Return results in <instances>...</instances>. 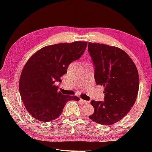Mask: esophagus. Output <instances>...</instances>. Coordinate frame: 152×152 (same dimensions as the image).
<instances>
[{
  "mask_svg": "<svg viewBox=\"0 0 152 152\" xmlns=\"http://www.w3.org/2000/svg\"><path fill=\"white\" fill-rule=\"evenodd\" d=\"M80 101L82 102V103H84V104H88L89 103L88 101H84V100L80 99Z\"/></svg>",
  "mask_w": 152,
  "mask_h": 152,
  "instance_id": "34e87169",
  "label": "esophagus"
}]
</instances>
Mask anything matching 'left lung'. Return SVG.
Instances as JSON below:
<instances>
[{
	"mask_svg": "<svg viewBox=\"0 0 152 152\" xmlns=\"http://www.w3.org/2000/svg\"><path fill=\"white\" fill-rule=\"evenodd\" d=\"M88 50L94 65L96 83L104 88V101H91L94 111L89 118L99 124L113 125L135 104L140 86L137 67L117 47L88 42Z\"/></svg>",
	"mask_w": 152,
	"mask_h": 152,
	"instance_id": "1",
	"label": "left lung"
}]
</instances>
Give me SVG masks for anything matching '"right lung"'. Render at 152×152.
<instances>
[{"mask_svg":"<svg viewBox=\"0 0 152 152\" xmlns=\"http://www.w3.org/2000/svg\"><path fill=\"white\" fill-rule=\"evenodd\" d=\"M86 42L77 41L47 45L31 56L19 79V92L27 111L39 121L49 122L60 116L69 101L76 96L63 95L55 82L67 72L68 66L81 57Z\"/></svg>","mask_w":152,"mask_h":152,"instance_id":"1","label":"right lung"}]
</instances>
